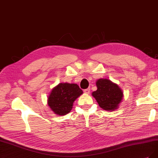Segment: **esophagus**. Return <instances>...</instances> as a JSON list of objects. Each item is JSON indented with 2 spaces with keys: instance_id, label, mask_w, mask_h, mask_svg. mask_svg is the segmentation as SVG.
Masks as SVG:
<instances>
[{
  "instance_id": "1",
  "label": "esophagus",
  "mask_w": 158,
  "mask_h": 158,
  "mask_svg": "<svg viewBox=\"0 0 158 158\" xmlns=\"http://www.w3.org/2000/svg\"><path fill=\"white\" fill-rule=\"evenodd\" d=\"M84 92H85V93H86V94H89L90 92V89L89 88L86 89H85Z\"/></svg>"
}]
</instances>
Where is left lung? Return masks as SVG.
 Listing matches in <instances>:
<instances>
[{
  "label": "left lung",
  "instance_id": "1",
  "mask_svg": "<svg viewBox=\"0 0 158 158\" xmlns=\"http://www.w3.org/2000/svg\"><path fill=\"white\" fill-rule=\"evenodd\" d=\"M96 86L98 89L92 94L100 107L107 110L117 109L123 98V92L119 86L107 79H98Z\"/></svg>",
  "mask_w": 158,
  "mask_h": 158
}]
</instances>
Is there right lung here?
I'll list each match as a JSON object with an SVG mask.
<instances>
[{"label":"right lung","instance_id":"right-lung-1","mask_svg":"<svg viewBox=\"0 0 158 158\" xmlns=\"http://www.w3.org/2000/svg\"><path fill=\"white\" fill-rule=\"evenodd\" d=\"M83 94L77 84L59 83L52 90L48 98V105L56 114L65 115L72 109L74 101Z\"/></svg>","mask_w":158,"mask_h":158}]
</instances>
